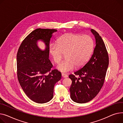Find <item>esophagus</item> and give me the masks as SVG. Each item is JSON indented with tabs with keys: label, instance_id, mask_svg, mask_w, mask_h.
<instances>
[{
	"label": "esophagus",
	"instance_id": "1",
	"mask_svg": "<svg viewBox=\"0 0 123 123\" xmlns=\"http://www.w3.org/2000/svg\"><path fill=\"white\" fill-rule=\"evenodd\" d=\"M62 76L63 78H66V77H68V75L67 74H62Z\"/></svg>",
	"mask_w": 123,
	"mask_h": 123
}]
</instances>
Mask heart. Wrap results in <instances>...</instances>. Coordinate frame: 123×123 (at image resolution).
Wrapping results in <instances>:
<instances>
[{"instance_id": "heart-1", "label": "heart", "mask_w": 123, "mask_h": 123, "mask_svg": "<svg viewBox=\"0 0 123 123\" xmlns=\"http://www.w3.org/2000/svg\"><path fill=\"white\" fill-rule=\"evenodd\" d=\"M57 44H52L49 52L54 62L59 64L63 54L66 60L57 66V68L63 73L73 70L76 67L80 68L87 63L94 49V42L89 35L67 34L57 40Z\"/></svg>"}]
</instances>
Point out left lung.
Masks as SVG:
<instances>
[{
    "instance_id": "8db88e82",
    "label": "left lung",
    "mask_w": 123,
    "mask_h": 123,
    "mask_svg": "<svg viewBox=\"0 0 123 123\" xmlns=\"http://www.w3.org/2000/svg\"><path fill=\"white\" fill-rule=\"evenodd\" d=\"M91 32L96 40L92 55L82 68L68 76L72 81L70 98L78 103L88 102L98 94L104 84L109 65V56L102 38L94 30Z\"/></svg>"
}]
</instances>
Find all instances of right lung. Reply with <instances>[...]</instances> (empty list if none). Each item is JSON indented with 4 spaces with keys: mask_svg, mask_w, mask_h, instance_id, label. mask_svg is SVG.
Returning <instances> with one entry per match:
<instances>
[{
    "mask_svg": "<svg viewBox=\"0 0 123 123\" xmlns=\"http://www.w3.org/2000/svg\"><path fill=\"white\" fill-rule=\"evenodd\" d=\"M55 29H37L29 34L20 45L17 54V77L26 95L34 102L47 103L53 97L55 84L62 77L61 72L51 70L49 59V46ZM41 40L46 48L41 50L37 42Z\"/></svg>",
    "mask_w": 123,
    "mask_h": 123,
    "instance_id": "right-lung-1",
    "label": "right lung"
}]
</instances>
